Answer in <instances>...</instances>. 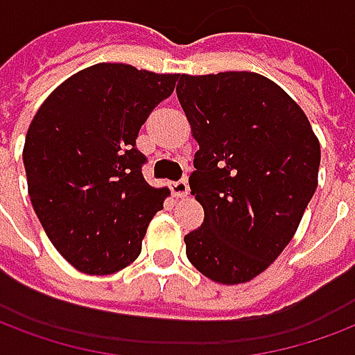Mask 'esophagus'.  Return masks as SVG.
<instances>
[{"mask_svg": "<svg viewBox=\"0 0 355 355\" xmlns=\"http://www.w3.org/2000/svg\"><path fill=\"white\" fill-rule=\"evenodd\" d=\"M188 190H190V186H188V180H186V178H180V180L171 182V191H173L175 198H186V196H188Z\"/></svg>", "mask_w": 355, "mask_h": 355, "instance_id": "obj_1", "label": "esophagus"}]
</instances>
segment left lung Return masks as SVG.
<instances>
[{
	"label": "left lung",
	"mask_w": 355,
	"mask_h": 355,
	"mask_svg": "<svg viewBox=\"0 0 355 355\" xmlns=\"http://www.w3.org/2000/svg\"><path fill=\"white\" fill-rule=\"evenodd\" d=\"M177 96L199 144L190 190L205 211L186 256L214 282H248L297 231L318 186V137L303 109L258 73L180 75Z\"/></svg>",
	"instance_id": "1"
}]
</instances>
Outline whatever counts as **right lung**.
<instances>
[{
    "instance_id": "1",
    "label": "right lung",
    "mask_w": 355,
    "mask_h": 355,
    "mask_svg": "<svg viewBox=\"0 0 355 355\" xmlns=\"http://www.w3.org/2000/svg\"><path fill=\"white\" fill-rule=\"evenodd\" d=\"M178 75L96 64L58 86L24 143L33 211L56 250L86 275L135 261L167 188L143 177L141 125L173 94Z\"/></svg>"
}]
</instances>
